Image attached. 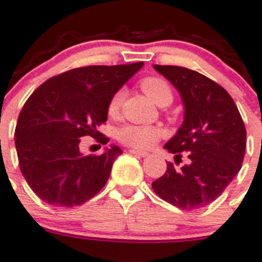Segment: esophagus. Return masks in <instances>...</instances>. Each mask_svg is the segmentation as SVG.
Listing matches in <instances>:
<instances>
[{"label":"esophagus","mask_w":262,"mask_h":262,"mask_svg":"<svg viewBox=\"0 0 262 262\" xmlns=\"http://www.w3.org/2000/svg\"><path fill=\"white\" fill-rule=\"evenodd\" d=\"M128 152L134 156H139V157H147L148 156L147 152H143V150H138V149H129Z\"/></svg>","instance_id":"obj_1"}]
</instances>
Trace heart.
<instances>
[{
	"label": "heart",
	"instance_id": "b5f03b06",
	"mask_svg": "<svg viewBox=\"0 0 262 262\" xmlns=\"http://www.w3.org/2000/svg\"><path fill=\"white\" fill-rule=\"evenodd\" d=\"M140 88L158 106H167L172 102V91L164 79L157 78V76L144 78L140 81ZM123 90L117 91L112 96L109 105H107L109 115L114 117L118 114L122 101H123ZM160 136L161 131L156 127L138 126V124H128V126L122 127L118 133V139L122 143L129 145V147L140 148V149L152 147Z\"/></svg>",
	"mask_w": 262,
	"mask_h": 262
}]
</instances>
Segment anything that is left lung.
<instances>
[{
  "label": "left lung",
  "mask_w": 262,
  "mask_h": 262,
  "mask_svg": "<svg viewBox=\"0 0 262 262\" xmlns=\"http://www.w3.org/2000/svg\"><path fill=\"white\" fill-rule=\"evenodd\" d=\"M177 88L184 121L165 149L188 164L167 170L152 183L162 200L181 209H199L214 201L241 170L246 152V127L231 96L220 84L181 66H153Z\"/></svg>",
  "instance_id": "left-lung-1"
}]
</instances>
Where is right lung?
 Listing matches in <instances>:
<instances>
[{"label": "right lung", "instance_id": "1", "mask_svg": "<svg viewBox=\"0 0 262 262\" xmlns=\"http://www.w3.org/2000/svg\"><path fill=\"white\" fill-rule=\"evenodd\" d=\"M143 62L85 66L48 79L19 114L15 147L20 171L38 198L50 205H81L101 191L122 149L110 145L100 156H83L79 143L107 121L110 98Z\"/></svg>", "mask_w": 262, "mask_h": 262}]
</instances>
